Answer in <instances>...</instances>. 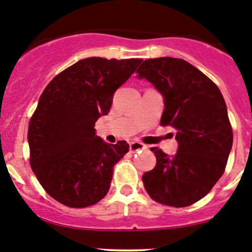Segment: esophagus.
Wrapping results in <instances>:
<instances>
[{
	"label": "esophagus",
	"instance_id": "esophagus-1",
	"mask_svg": "<svg viewBox=\"0 0 252 252\" xmlns=\"http://www.w3.org/2000/svg\"><path fill=\"white\" fill-rule=\"evenodd\" d=\"M146 149V146H145L142 142H138V141H133L130 144V150L132 152H137V151H141V150H145Z\"/></svg>",
	"mask_w": 252,
	"mask_h": 252
}]
</instances>
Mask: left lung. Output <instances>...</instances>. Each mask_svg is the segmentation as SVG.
<instances>
[{
	"label": "left lung",
	"instance_id": "1",
	"mask_svg": "<svg viewBox=\"0 0 252 252\" xmlns=\"http://www.w3.org/2000/svg\"><path fill=\"white\" fill-rule=\"evenodd\" d=\"M137 78L147 80L163 97L161 125L176 130L172 156L152 147L154 170L142 176L155 201L175 207L195 204L222 176L232 147V128L220 90L206 75L174 57L145 60Z\"/></svg>",
	"mask_w": 252,
	"mask_h": 252
}]
</instances>
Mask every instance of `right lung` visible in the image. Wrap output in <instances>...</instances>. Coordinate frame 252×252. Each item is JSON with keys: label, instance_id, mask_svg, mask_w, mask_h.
<instances>
[{"label": "right lung", "instance_id": "obj_1", "mask_svg": "<svg viewBox=\"0 0 252 252\" xmlns=\"http://www.w3.org/2000/svg\"><path fill=\"white\" fill-rule=\"evenodd\" d=\"M140 59L80 60L46 86L29 125L30 163L46 192L68 207H87L110 189L114 166L128 144L105 142L94 122L110 112L114 94Z\"/></svg>", "mask_w": 252, "mask_h": 252}]
</instances>
